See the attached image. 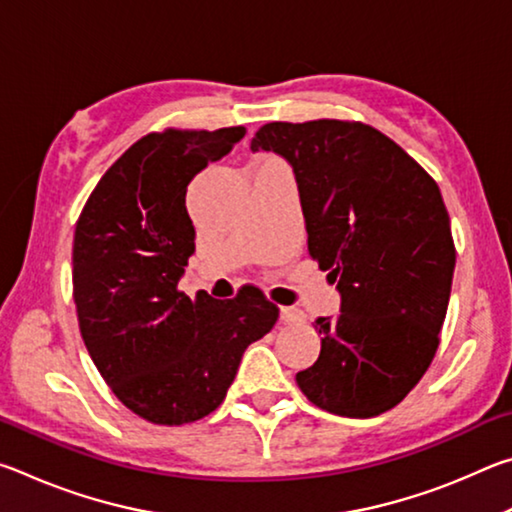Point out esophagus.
Listing matches in <instances>:
<instances>
[{
	"label": "esophagus",
	"mask_w": 512,
	"mask_h": 512,
	"mask_svg": "<svg viewBox=\"0 0 512 512\" xmlns=\"http://www.w3.org/2000/svg\"><path fill=\"white\" fill-rule=\"evenodd\" d=\"M280 318H282L287 325H300V323H305V314H302V311L296 309V307H280Z\"/></svg>",
	"instance_id": "obj_1"
}]
</instances>
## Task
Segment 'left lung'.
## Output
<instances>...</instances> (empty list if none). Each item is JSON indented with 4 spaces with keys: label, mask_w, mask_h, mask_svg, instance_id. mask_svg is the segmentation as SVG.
I'll list each match as a JSON object with an SVG mask.
<instances>
[{
    "label": "left lung",
    "mask_w": 512,
    "mask_h": 512,
    "mask_svg": "<svg viewBox=\"0 0 512 512\" xmlns=\"http://www.w3.org/2000/svg\"><path fill=\"white\" fill-rule=\"evenodd\" d=\"M250 151L291 164L309 255L341 296V314L316 318L320 354L296 375L300 391L345 418L393 409L427 372L452 293L456 250L438 185L354 121H273Z\"/></svg>",
    "instance_id": "left-lung-1"
}]
</instances>
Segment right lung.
Wrapping results in <instances>:
<instances>
[{
    "label": "right lung",
    "mask_w": 512,
    "mask_h": 512,
    "mask_svg": "<svg viewBox=\"0 0 512 512\" xmlns=\"http://www.w3.org/2000/svg\"><path fill=\"white\" fill-rule=\"evenodd\" d=\"M244 135L232 126L142 137L103 173L76 223L72 280L85 348L112 393L153 424L212 413L248 345L280 316L255 287L232 300L178 291L196 248L187 185Z\"/></svg>",
    "instance_id": "1"
}]
</instances>
